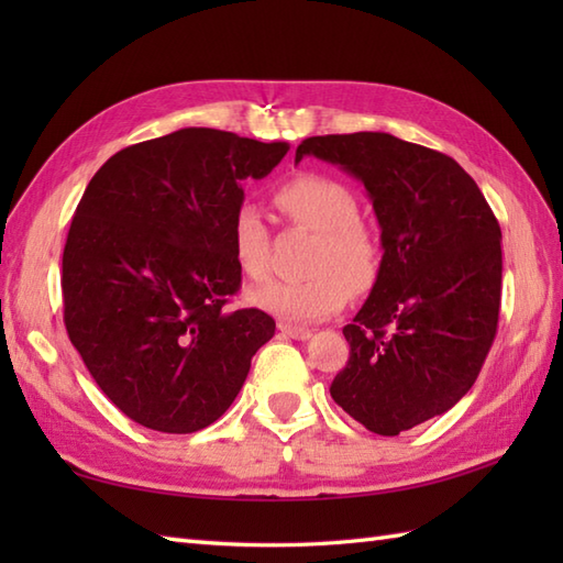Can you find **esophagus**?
I'll return each mask as SVG.
<instances>
[{"label": "esophagus", "instance_id": "obj_1", "mask_svg": "<svg viewBox=\"0 0 563 563\" xmlns=\"http://www.w3.org/2000/svg\"><path fill=\"white\" fill-rule=\"evenodd\" d=\"M278 329L285 333V336H290V339H297V341H307L309 336H312V331L309 329H305V327H292V324H278Z\"/></svg>", "mask_w": 563, "mask_h": 563}]
</instances>
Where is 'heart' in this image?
Here are the masks:
<instances>
[{"mask_svg": "<svg viewBox=\"0 0 563 563\" xmlns=\"http://www.w3.org/2000/svg\"><path fill=\"white\" fill-rule=\"evenodd\" d=\"M275 206L292 224L314 232L302 280H271L251 292V302L288 321H317L336 314L349 290L373 288L382 268L379 236L357 218L353 190L331 176L302 174L275 190ZM239 271L261 280L271 268V236L256 208L242 206L230 224Z\"/></svg>", "mask_w": 563, "mask_h": 563, "instance_id": "b5f03b06", "label": "heart"}]
</instances>
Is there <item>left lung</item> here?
Returning a JSON list of instances; mask_svg holds the SVG:
<instances>
[{
  "instance_id": "1",
  "label": "left lung",
  "mask_w": 563,
  "mask_h": 563,
  "mask_svg": "<svg viewBox=\"0 0 563 563\" xmlns=\"http://www.w3.org/2000/svg\"><path fill=\"white\" fill-rule=\"evenodd\" d=\"M307 154L363 181L382 230V268L343 327L351 357L331 397L377 435L450 411L479 377L498 329L500 227L452 157L389 133L307 137Z\"/></svg>"
}]
</instances>
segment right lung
Masks as SVG:
<instances>
[{
    "mask_svg": "<svg viewBox=\"0 0 563 563\" xmlns=\"http://www.w3.org/2000/svg\"><path fill=\"white\" fill-rule=\"evenodd\" d=\"M288 142L184 128L115 152L69 224L63 302L69 341L135 423L196 433L230 409L251 357L273 339L261 309H227L242 285L232 214L246 178Z\"/></svg>",
    "mask_w": 563,
    "mask_h": 563,
    "instance_id": "1",
    "label": "right lung"
}]
</instances>
